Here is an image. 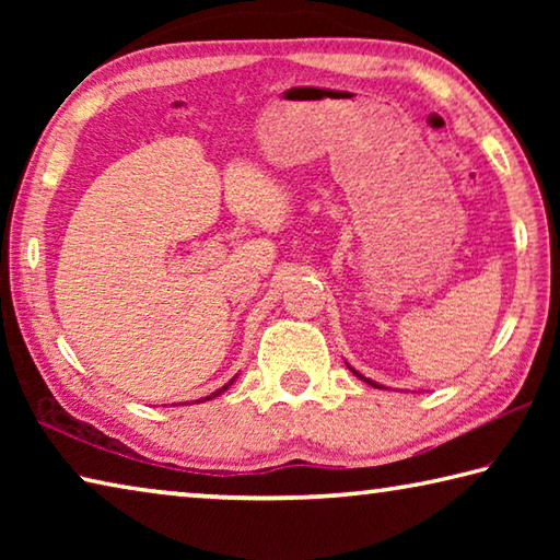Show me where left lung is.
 Instances as JSON below:
<instances>
[{
	"mask_svg": "<svg viewBox=\"0 0 560 560\" xmlns=\"http://www.w3.org/2000/svg\"><path fill=\"white\" fill-rule=\"evenodd\" d=\"M348 368H350V365H348ZM350 373H355V375H358V377H360V381H365V383H368V385H373V387H377V390H383V385H377V383H375V381H371V377H365V375H360V373H358V371H355V368H350Z\"/></svg>",
	"mask_w": 560,
	"mask_h": 560,
	"instance_id": "8db88e82",
	"label": "left lung"
}]
</instances>
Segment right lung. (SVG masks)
I'll return each mask as SVG.
<instances>
[{
    "mask_svg": "<svg viewBox=\"0 0 560 560\" xmlns=\"http://www.w3.org/2000/svg\"><path fill=\"white\" fill-rule=\"evenodd\" d=\"M232 383H234V377H232V381H230V383H226V385H224V387H220V390H214V393H212V395H207V397H202V400H212V397H217V395H222V393H224V390H226V387H230V385H232ZM197 402H200V400H197Z\"/></svg>",
    "mask_w": 560,
    "mask_h": 560,
    "instance_id": "right-lung-1",
    "label": "right lung"
}]
</instances>
